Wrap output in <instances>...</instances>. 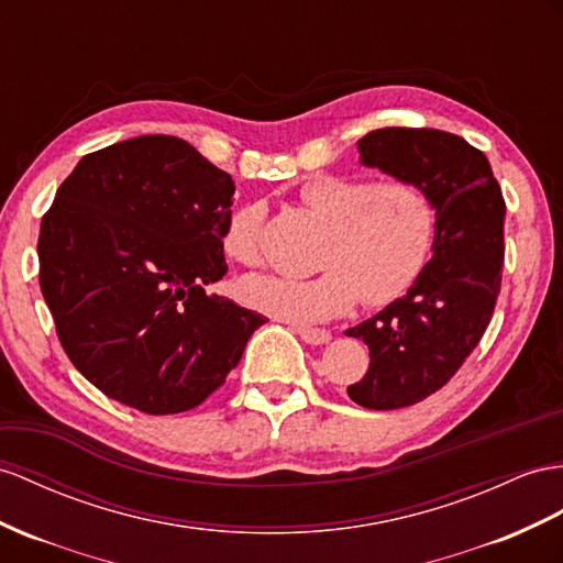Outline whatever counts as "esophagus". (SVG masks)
I'll return each mask as SVG.
<instances>
[{"label": "esophagus", "instance_id": "esophagus-1", "mask_svg": "<svg viewBox=\"0 0 563 563\" xmlns=\"http://www.w3.org/2000/svg\"><path fill=\"white\" fill-rule=\"evenodd\" d=\"M295 333H297L301 340H305L307 344H328L330 338H333V335H330L328 330H323V328H305V325L295 328Z\"/></svg>", "mask_w": 563, "mask_h": 563}]
</instances>
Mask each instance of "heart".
<instances>
[{
  "label": "heart",
  "mask_w": 563,
  "mask_h": 563,
  "mask_svg": "<svg viewBox=\"0 0 563 563\" xmlns=\"http://www.w3.org/2000/svg\"><path fill=\"white\" fill-rule=\"evenodd\" d=\"M301 205L328 230L316 276L254 273L238 283L244 307L287 323H319L350 311L362 295L366 307L399 299L421 276L435 240V209L407 178L368 183L362 176L319 173L299 187ZM264 205L230 211L221 233L228 258L254 266L262 258Z\"/></svg>",
  "instance_id": "1"
}]
</instances>
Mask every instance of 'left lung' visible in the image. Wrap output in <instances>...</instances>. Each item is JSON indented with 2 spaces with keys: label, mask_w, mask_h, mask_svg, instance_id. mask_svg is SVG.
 <instances>
[{
  "label": "left lung",
  "mask_w": 563,
  "mask_h": 563,
  "mask_svg": "<svg viewBox=\"0 0 563 563\" xmlns=\"http://www.w3.org/2000/svg\"><path fill=\"white\" fill-rule=\"evenodd\" d=\"M358 162L413 180L435 209V240L405 297L344 335L368 344L366 376L347 387L364 409H401L450 380L493 319L504 264V197L487 156L435 128H380Z\"/></svg>",
  "instance_id": "1"
}]
</instances>
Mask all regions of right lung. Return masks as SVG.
<instances>
[{
	"mask_svg": "<svg viewBox=\"0 0 563 563\" xmlns=\"http://www.w3.org/2000/svg\"><path fill=\"white\" fill-rule=\"evenodd\" d=\"M235 183L170 135L82 156L40 225V287L64 350L97 390L180 413L225 383L266 319L207 292L225 271Z\"/></svg>",
	"mask_w": 563,
	"mask_h": 563,
	"instance_id": "obj_1",
	"label": "right lung"
}]
</instances>
